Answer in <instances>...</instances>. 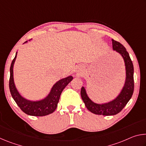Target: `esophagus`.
<instances>
[{
    "label": "esophagus",
    "mask_w": 146,
    "mask_h": 146,
    "mask_svg": "<svg viewBox=\"0 0 146 146\" xmlns=\"http://www.w3.org/2000/svg\"><path fill=\"white\" fill-rule=\"evenodd\" d=\"M84 66L82 65H78L76 67V71L78 75H81L84 72Z\"/></svg>",
    "instance_id": "34e87169"
}]
</instances>
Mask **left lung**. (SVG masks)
<instances>
[{"instance_id": "obj_1", "label": "left lung", "mask_w": 146, "mask_h": 146, "mask_svg": "<svg viewBox=\"0 0 146 146\" xmlns=\"http://www.w3.org/2000/svg\"><path fill=\"white\" fill-rule=\"evenodd\" d=\"M113 49L122 56L125 63V80L120 93L115 99L108 102L97 104L91 100L88 96L85 88L82 87L81 97L88 110L96 115L105 116L115 115L120 112L131 98L134 91V68L129 53L122 44L112 39Z\"/></svg>"}]
</instances>
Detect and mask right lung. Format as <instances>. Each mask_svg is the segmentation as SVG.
<instances>
[{"label":"right lung","mask_w":146,"mask_h":146,"mask_svg":"<svg viewBox=\"0 0 146 146\" xmlns=\"http://www.w3.org/2000/svg\"><path fill=\"white\" fill-rule=\"evenodd\" d=\"M28 41H26L24 43H26ZM17 55V52L12 61L10 67L9 86L12 97L21 110L28 115L42 117L53 113L57 107L62 92L66 86L73 80V76H69L57 81L53 85L49 93L43 99L36 101L28 100L19 93L14 82L13 66L16 60Z\"/></svg>","instance_id":"obj_1"}]
</instances>
